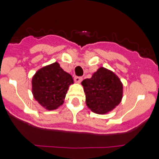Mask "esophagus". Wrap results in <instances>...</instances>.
Instances as JSON below:
<instances>
[{
  "instance_id": "esophagus-1",
  "label": "esophagus",
  "mask_w": 159,
  "mask_h": 159,
  "mask_svg": "<svg viewBox=\"0 0 159 159\" xmlns=\"http://www.w3.org/2000/svg\"><path fill=\"white\" fill-rule=\"evenodd\" d=\"M81 81H82V78L81 77H78V76L74 77V81H75L76 83H81Z\"/></svg>"
}]
</instances>
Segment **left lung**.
<instances>
[{
	"instance_id": "obj_1",
	"label": "left lung",
	"mask_w": 159,
	"mask_h": 159,
	"mask_svg": "<svg viewBox=\"0 0 159 159\" xmlns=\"http://www.w3.org/2000/svg\"><path fill=\"white\" fill-rule=\"evenodd\" d=\"M88 108L98 114H106L112 111L121 102L123 85L114 72L100 67L91 78L82 81Z\"/></svg>"
}]
</instances>
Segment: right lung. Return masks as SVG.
<instances>
[{"mask_svg":"<svg viewBox=\"0 0 159 159\" xmlns=\"http://www.w3.org/2000/svg\"><path fill=\"white\" fill-rule=\"evenodd\" d=\"M72 84H74L72 76L56 61L36 72L32 78V93L43 108L54 110L63 105Z\"/></svg>","mask_w":159,"mask_h":159,"instance_id":"right-lung-1","label":"right lung"}]
</instances>
